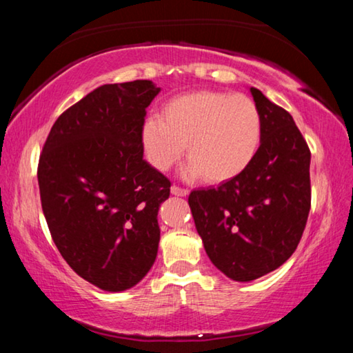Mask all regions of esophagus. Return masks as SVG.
Returning a JSON list of instances; mask_svg holds the SVG:
<instances>
[{"label":"esophagus","instance_id":"esophagus-1","mask_svg":"<svg viewBox=\"0 0 353 353\" xmlns=\"http://www.w3.org/2000/svg\"><path fill=\"white\" fill-rule=\"evenodd\" d=\"M171 194L182 196V198H185V196L190 194V191L185 190V188H179V187H176V185H172V187H171Z\"/></svg>","mask_w":353,"mask_h":353}]
</instances>
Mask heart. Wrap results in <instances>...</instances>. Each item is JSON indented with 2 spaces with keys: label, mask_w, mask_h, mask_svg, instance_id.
Segmentation results:
<instances>
[{
  "label": "heart",
  "mask_w": 353,
  "mask_h": 353,
  "mask_svg": "<svg viewBox=\"0 0 353 353\" xmlns=\"http://www.w3.org/2000/svg\"><path fill=\"white\" fill-rule=\"evenodd\" d=\"M140 143L149 165L168 171L187 145L188 177L232 181L249 168L261 143V115L244 94L193 92L172 98L160 118H149Z\"/></svg>",
  "instance_id": "obj_1"
}]
</instances>
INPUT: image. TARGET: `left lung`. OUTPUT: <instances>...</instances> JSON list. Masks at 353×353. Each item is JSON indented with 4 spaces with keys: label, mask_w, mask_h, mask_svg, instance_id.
Returning <instances> with one entry per match:
<instances>
[{
    "label": "left lung",
    "mask_w": 353,
    "mask_h": 353,
    "mask_svg": "<svg viewBox=\"0 0 353 353\" xmlns=\"http://www.w3.org/2000/svg\"><path fill=\"white\" fill-rule=\"evenodd\" d=\"M261 115L254 162L218 188L191 191L188 204L208 259L235 282H252L290 259L305 229L312 154L294 119L259 88Z\"/></svg>",
    "instance_id": "obj_1"
}]
</instances>
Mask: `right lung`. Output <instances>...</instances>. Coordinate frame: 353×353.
I'll return each mask as SVG.
<instances>
[{"instance_id": "1", "label": "right lung", "mask_w": 353, "mask_h": 353, "mask_svg": "<svg viewBox=\"0 0 353 353\" xmlns=\"http://www.w3.org/2000/svg\"><path fill=\"white\" fill-rule=\"evenodd\" d=\"M152 81L105 83L57 118L40 155L43 214L71 270L98 288H132L157 256L171 182L143 159Z\"/></svg>"}]
</instances>
